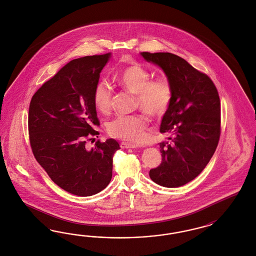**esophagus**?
Returning <instances> with one entry per match:
<instances>
[{
	"mask_svg": "<svg viewBox=\"0 0 256 256\" xmlns=\"http://www.w3.org/2000/svg\"><path fill=\"white\" fill-rule=\"evenodd\" d=\"M120 146H121V148H137L136 144L128 142H122L120 144Z\"/></svg>",
	"mask_w": 256,
	"mask_h": 256,
	"instance_id": "1",
	"label": "esophagus"
}]
</instances>
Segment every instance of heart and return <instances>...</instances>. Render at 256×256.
<instances>
[{"instance_id": "1", "label": "heart", "mask_w": 256, "mask_h": 256, "mask_svg": "<svg viewBox=\"0 0 256 256\" xmlns=\"http://www.w3.org/2000/svg\"><path fill=\"white\" fill-rule=\"evenodd\" d=\"M115 81L135 94V105L152 117L164 114L173 98V88L166 76L151 78L150 70L139 62L126 65L114 76ZM92 102L97 110L108 114L112 110V90L104 81L97 82L92 90ZM146 115H118L106 124L108 136L124 141L141 142L148 126Z\"/></svg>"}]
</instances>
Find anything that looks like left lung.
Masks as SVG:
<instances>
[{
  "instance_id": "obj_1",
  "label": "left lung",
  "mask_w": 256,
  "mask_h": 256,
  "mask_svg": "<svg viewBox=\"0 0 256 256\" xmlns=\"http://www.w3.org/2000/svg\"><path fill=\"white\" fill-rule=\"evenodd\" d=\"M160 66L173 88V98L160 132L170 134L160 142L162 164L150 171L164 187H180L198 176L210 162L221 132L220 100L211 78L171 53H141Z\"/></svg>"
}]
</instances>
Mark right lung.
Wrapping results in <instances>:
<instances>
[{
	"label": "right lung",
	"mask_w": 256,
	"mask_h": 256,
	"mask_svg": "<svg viewBox=\"0 0 256 256\" xmlns=\"http://www.w3.org/2000/svg\"><path fill=\"white\" fill-rule=\"evenodd\" d=\"M110 54L70 60L32 97L28 114L30 146L38 162L56 186L70 194L88 196L105 189L112 176L119 144L87 142L99 135L100 122L92 90Z\"/></svg>",
	"instance_id": "obj_1"
}]
</instances>
